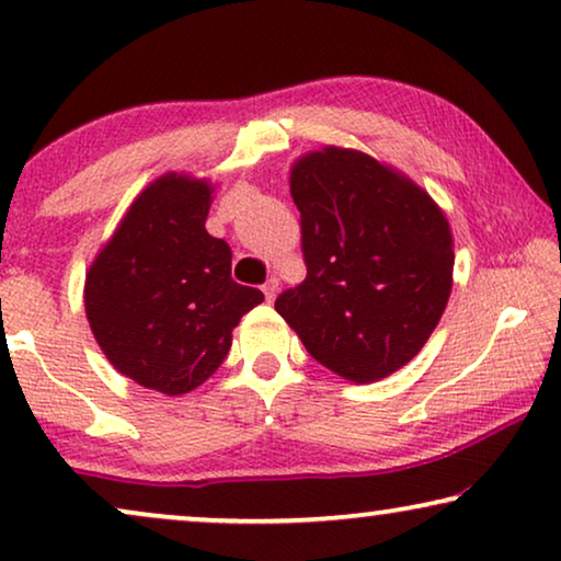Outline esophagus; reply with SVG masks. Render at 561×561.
<instances>
[{
	"mask_svg": "<svg viewBox=\"0 0 561 561\" xmlns=\"http://www.w3.org/2000/svg\"><path fill=\"white\" fill-rule=\"evenodd\" d=\"M263 294L267 301H273L275 294H278V278H267V283L263 286Z\"/></svg>",
	"mask_w": 561,
	"mask_h": 561,
	"instance_id": "1",
	"label": "esophagus"
}]
</instances>
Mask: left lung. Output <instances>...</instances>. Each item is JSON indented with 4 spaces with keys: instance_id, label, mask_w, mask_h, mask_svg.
Instances as JSON below:
<instances>
[{
    "instance_id": "left-lung-1",
    "label": "left lung",
    "mask_w": 561,
    "mask_h": 561,
    "mask_svg": "<svg viewBox=\"0 0 561 561\" xmlns=\"http://www.w3.org/2000/svg\"><path fill=\"white\" fill-rule=\"evenodd\" d=\"M306 280L275 311L309 355L352 382L411 363L451 294L455 242L424 188L373 156L327 145L290 168Z\"/></svg>"
}]
</instances>
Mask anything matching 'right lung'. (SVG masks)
I'll return each instance as SVG.
<instances>
[{"label": "right lung", "mask_w": 561, "mask_h": 561, "mask_svg": "<svg viewBox=\"0 0 561 561\" xmlns=\"http://www.w3.org/2000/svg\"><path fill=\"white\" fill-rule=\"evenodd\" d=\"M214 186L165 173L129 204L87 273L83 306L114 370L183 396L225 363L257 288L232 280V250L206 232Z\"/></svg>", "instance_id": "1"}]
</instances>
